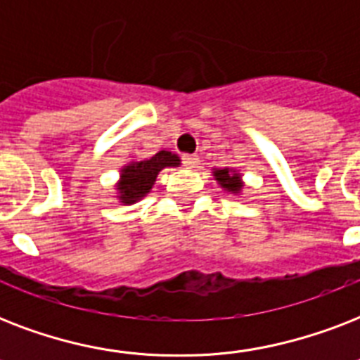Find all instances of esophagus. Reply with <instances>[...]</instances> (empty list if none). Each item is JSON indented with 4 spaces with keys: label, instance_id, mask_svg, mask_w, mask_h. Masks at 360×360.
Returning <instances> with one entry per match:
<instances>
[{
    "label": "esophagus",
    "instance_id": "obj_1",
    "mask_svg": "<svg viewBox=\"0 0 360 360\" xmlns=\"http://www.w3.org/2000/svg\"><path fill=\"white\" fill-rule=\"evenodd\" d=\"M183 164L186 168H196L200 164V158H198V155H183Z\"/></svg>",
    "mask_w": 360,
    "mask_h": 360
}]
</instances>
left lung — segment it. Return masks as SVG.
I'll list each match as a JSON object with an SVG mask.
<instances>
[{"label": "left lung", "mask_w": 360, "mask_h": 360, "mask_svg": "<svg viewBox=\"0 0 360 360\" xmlns=\"http://www.w3.org/2000/svg\"><path fill=\"white\" fill-rule=\"evenodd\" d=\"M213 175L214 179L219 181V185L222 186L224 191L231 192V194H239L240 188H243V181H240V175L237 174L236 169L214 168Z\"/></svg>", "instance_id": "8db88e82"}]
</instances>
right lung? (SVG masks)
I'll return each instance as SVG.
<instances>
[{
	"label": "right lung",
	"mask_w": 360,
	"mask_h": 360,
	"mask_svg": "<svg viewBox=\"0 0 360 360\" xmlns=\"http://www.w3.org/2000/svg\"><path fill=\"white\" fill-rule=\"evenodd\" d=\"M179 157L172 151H158L155 157L130 162L121 169V179L117 183V194H120L121 203L130 205L146 196L151 191L157 175L160 169L179 166Z\"/></svg>",
	"instance_id": "obj_1"
}]
</instances>
